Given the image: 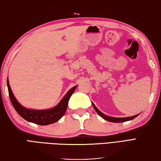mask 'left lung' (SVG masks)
Masks as SVG:
<instances>
[{
  "mask_svg": "<svg viewBox=\"0 0 161 161\" xmlns=\"http://www.w3.org/2000/svg\"><path fill=\"white\" fill-rule=\"evenodd\" d=\"M92 106H93L94 108L95 109V111H96L97 113L100 116L104 118V120H108V121H109V122H112V123H123V122H125V121L131 120L134 119V118H135L136 117L139 116V114H137V115H135V116H134L126 117V118H114V117H111V116H106L105 114L102 113V112L100 111L99 109H97V108L95 107V105L92 102Z\"/></svg>",
  "mask_w": 161,
  "mask_h": 161,
  "instance_id": "1",
  "label": "left lung"
}]
</instances>
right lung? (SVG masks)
Returning a JSON list of instances; mask_svg holds the SVG:
<instances>
[{
    "instance_id": "obj_1",
    "label": "right lung",
    "mask_w": 161,
    "mask_h": 161,
    "mask_svg": "<svg viewBox=\"0 0 161 161\" xmlns=\"http://www.w3.org/2000/svg\"><path fill=\"white\" fill-rule=\"evenodd\" d=\"M7 85L12 104L19 116L29 122L41 125H47L55 123L64 116L67 108L69 100L77 87L76 86L72 87L64 97L61 102L54 108L47 110H33L24 108L17 101L11 90L8 78L7 79Z\"/></svg>"
}]
</instances>
